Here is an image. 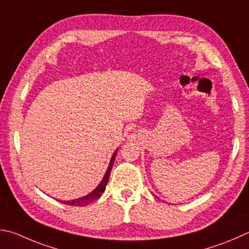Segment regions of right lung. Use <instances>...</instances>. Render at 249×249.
Instances as JSON below:
<instances>
[{"mask_svg":"<svg viewBox=\"0 0 249 249\" xmlns=\"http://www.w3.org/2000/svg\"><path fill=\"white\" fill-rule=\"evenodd\" d=\"M117 151V149H116ZM116 151L113 153V156L111 158V161H110V164L107 166V170L106 172V175L103 176V178L101 180V183L98 185L97 188L94 189L93 192H91L88 195H86L85 197H81V198H77V199H74V200H69V201H61L62 203H65V205H71V206H79V207H85L89 205V203H91L92 201L97 200L99 197H100L103 192L106 191V186L107 184V180L110 178V174H111V170L113 168V164H114V160H115V156H116Z\"/></svg>","mask_w":249,"mask_h":249,"instance_id":"right-lung-1","label":"right lung"}]
</instances>
